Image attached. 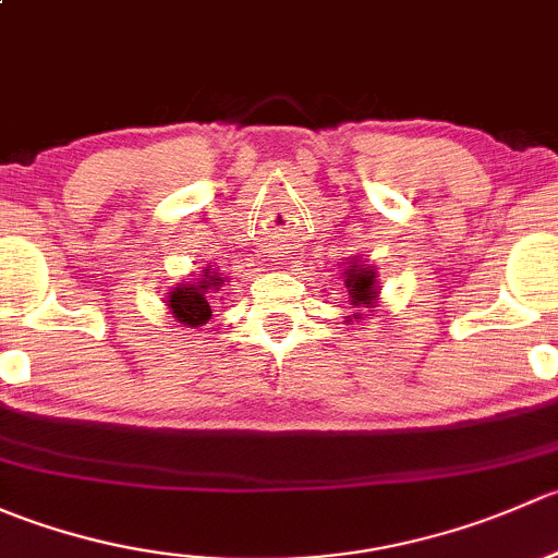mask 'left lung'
<instances>
[{
    "mask_svg": "<svg viewBox=\"0 0 558 558\" xmlns=\"http://www.w3.org/2000/svg\"><path fill=\"white\" fill-rule=\"evenodd\" d=\"M342 278H345L351 305L375 307V300H378V283H375L373 267L359 264V258H353V262H348V269L342 272Z\"/></svg>",
    "mask_w": 558,
    "mask_h": 558,
    "instance_id": "8db88e82",
    "label": "left lung"
}]
</instances>
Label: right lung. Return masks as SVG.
Here are the masks:
<instances>
[{
  "instance_id": "obj_1",
  "label": "right lung",
  "mask_w": 558,
  "mask_h": 558,
  "mask_svg": "<svg viewBox=\"0 0 558 558\" xmlns=\"http://www.w3.org/2000/svg\"><path fill=\"white\" fill-rule=\"evenodd\" d=\"M223 278L210 269H202V278L183 280L170 291L167 296V307H170L172 318L185 326H202L210 320V294L221 289Z\"/></svg>"
}]
</instances>
